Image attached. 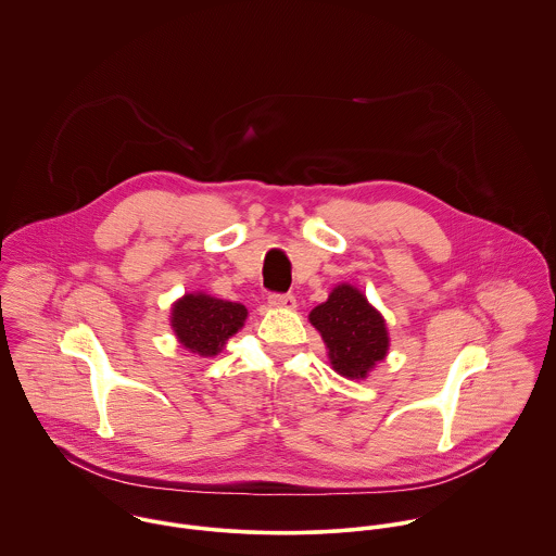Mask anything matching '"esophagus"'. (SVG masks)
I'll use <instances>...</instances> for the list:
<instances>
[{
    "label": "esophagus",
    "mask_w": 556,
    "mask_h": 556,
    "mask_svg": "<svg viewBox=\"0 0 556 556\" xmlns=\"http://www.w3.org/2000/svg\"><path fill=\"white\" fill-rule=\"evenodd\" d=\"M268 305L275 309H294L296 307V299L292 294H270L268 296Z\"/></svg>",
    "instance_id": "1"
}]
</instances>
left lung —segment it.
Listing matches in <instances>:
<instances>
[{"label":"left lung","instance_id":"left-lung-1","mask_svg":"<svg viewBox=\"0 0 556 556\" xmlns=\"http://www.w3.org/2000/svg\"><path fill=\"white\" fill-rule=\"evenodd\" d=\"M309 323L323 334L331 367L348 380H365L389 354L384 316L350 283L334 286L329 299L312 309Z\"/></svg>","mask_w":556,"mask_h":556}]
</instances>
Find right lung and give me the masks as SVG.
I'll list each match as a JSON object with an SVG mask.
<instances>
[{
  "label": "right lung",
  "instance_id": "add662e5",
  "mask_svg": "<svg viewBox=\"0 0 556 556\" xmlns=\"http://www.w3.org/2000/svg\"><path fill=\"white\" fill-rule=\"evenodd\" d=\"M247 307L206 292H189L172 305L169 325L185 350L198 356H217L231 334L247 320Z\"/></svg>",
  "mask_w": 556,
  "mask_h": 556
}]
</instances>
